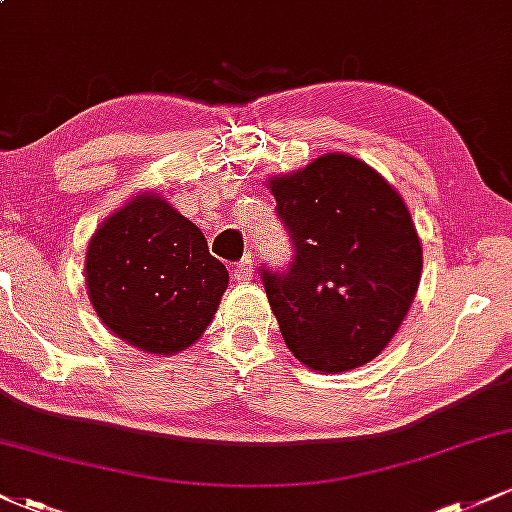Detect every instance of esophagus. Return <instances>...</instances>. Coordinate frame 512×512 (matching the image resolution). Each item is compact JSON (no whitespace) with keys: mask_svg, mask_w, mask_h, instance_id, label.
<instances>
[{"mask_svg":"<svg viewBox=\"0 0 512 512\" xmlns=\"http://www.w3.org/2000/svg\"><path fill=\"white\" fill-rule=\"evenodd\" d=\"M231 272H233V279H236V281H248L250 276H252V272H255V269H252L250 257H245V260H240V262L233 264Z\"/></svg>","mask_w":512,"mask_h":512,"instance_id":"obj_1","label":"esophagus"}]
</instances>
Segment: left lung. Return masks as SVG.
<instances>
[{
  "mask_svg": "<svg viewBox=\"0 0 512 512\" xmlns=\"http://www.w3.org/2000/svg\"><path fill=\"white\" fill-rule=\"evenodd\" d=\"M293 243L289 267L260 269L281 337L320 373L366 366L390 344L421 279L419 233L368 163L325 154L269 180Z\"/></svg>",
  "mask_w": 512,
  "mask_h": 512,
  "instance_id": "1",
  "label": "left lung"
}]
</instances>
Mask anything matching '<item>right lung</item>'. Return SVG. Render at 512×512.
<instances>
[{"mask_svg": "<svg viewBox=\"0 0 512 512\" xmlns=\"http://www.w3.org/2000/svg\"><path fill=\"white\" fill-rule=\"evenodd\" d=\"M226 286L204 233L154 192L108 216L86 250L91 305L110 332L146 354L195 344Z\"/></svg>", "mask_w": 512, "mask_h": 512, "instance_id": "obj_1", "label": "right lung"}]
</instances>
